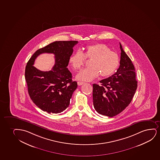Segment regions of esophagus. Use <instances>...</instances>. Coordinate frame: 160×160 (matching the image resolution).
Listing matches in <instances>:
<instances>
[{"label":"esophagus","instance_id":"esophagus-1","mask_svg":"<svg viewBox=\"0 0 160 160\" xmlns=\"http://www.w3.org/2000/svg\"><path fill=\"white\" fill-rule=\"evenodd\" d=\"M85 83L83 82H81V81H78V86H81V85H82L84 84Z\"/></svg>","mask_w":160,"mask_h":160}]
</instances>
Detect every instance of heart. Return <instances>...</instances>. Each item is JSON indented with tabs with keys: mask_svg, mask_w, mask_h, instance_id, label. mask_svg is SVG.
<instances>
[{
	"mask_svg": "<svg viewBox=\"0 0 160 160\" xmlns=\"http://www.w3.org/2000/svg\"><path fill=\"white\" fill-rule=\"evenodd\" d=\"M86 58L92 59L91 67L83 69L78 74L76 78L78 80L92 81L100 74L102 77H108L114 73L119 65L118 55L103 43L88 46L84 54L80 51L75 52L69 58V63L73 69H80L85 65Z\"/></svg>",
	"mask_w": 160,
	"mask_h": 160,
	"instance_id": "obj_1",
	"label": "heart"
}]
</instances>
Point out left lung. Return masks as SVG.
I'll use <instances>...</instances> for the list:
<instances>
[{
  "instance_id": "1",
  "label": "left lung",
  "mask_w": 160,
  "mask_h": 160,
  "mask_svg": "<svg viewBox=\"0 0 160 160\" xmlns=\"http://www.w3.org/2000/svg\"><path fill=\"white\" fill-rule=\"evenodd\" d=\"M120 65L117 72L101 80V85H93L95 109L111 118L122 112L130 104L138 87L135 67L120 43Z\"/></svg>"
}]
</instances>
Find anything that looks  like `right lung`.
Here are the masks:
<instances>
[{
    "label": "right lung",
    "mask_w": 160,
    "mask_h": 160,
    "mask_svg": "<svg viewBox=\"0 0 160 160\" xmlns=\"http://www.w3.org/2000/svg\"><path fill=\"white\" fill-rule=\"evenodd\" d=\"M78 41H58L38 49L27 63L25 77L30 98L36 106L48 113L58 114L65 111L70 103L77 82L67 68L73 48ZM55 54V64L51 71L42 72L33 66L38 55Z\"/></svg>",
    "instance_id": "obj_1"
}]
</instances>
